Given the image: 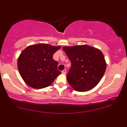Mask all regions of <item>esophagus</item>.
<instances>
[{
    "label": "esophagus",
    "mask_w": 127,
    "mask_h": 127,
    "mask_svg": "<svg viewBox=\"0 0 127 127\" xmlns=\"http://www.w3.org/2000/svg\"><path fill=\"white\" fill-rule=\"evenodd\" d=\"M66 70H63V71H62V74H66Z\"/></svg>",
    "instance_id": "34e87169"
}]
</instances>
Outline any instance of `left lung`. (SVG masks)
Here are the masks:
<instances>
[{
  "instance_id": "8db88e82",
  "label": "left lung",
  "mask_w": 127,
  "mask_h": 127,
  "mask_svg": "<svg viewBox=\"0 0 127 127\" xmlns=\"http://www.w3.org/2000/svg\"><path fill=\"white\" fill-rule=\"evenodd\" d=\"M71 67L67 74L68 83L77 92L94 88L105 72L106 63L100 50L88 45L64 47Z\"/></svg>"
}]
</instances>
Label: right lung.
I'll return each instance as SVG.
<instances>
[{
    "label": "right lung",
    "mask_w": 127,
    "mask_h": 127,
    "mask_svg": "<svg viewBox=\"0 0 127 127\" xmlns=\"http://www.w3.org/2000/svg\"><path fill=\"white\" fill-rule=\"evenodd\" d=\"M61 48L47 44H38L27 47L18 59L20 75L28 86L42 89L50 86L61 74L58 62L53 54Z\"/></svg>",
    "instance_id": "right-lung-1"
}]
</instances>
